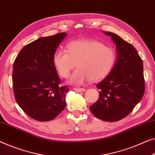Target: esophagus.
I'll list each match as a JSON object with an SVG mask.
<instances>
[{"mask_svg":"<svg viewBox=\"0 0 155 155\" xmlns=\"http://www.w3.org/2000/svg\"><path fill=\"white\" fill-rule=\"evenodd\" d=\"M74 90L77 92H83V91H85V89L84 88H75Z\"/></svg>","mask_w":155,"mask_h":155,"instance_id":"esophagus-1","label":"esophagus"}]
</instances>
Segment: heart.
<instances>
[{"label":"heart","instance_id":"obj_1","mask_svg":"<svg viewBox=\"0 0 155 155\" xmlns=\"http://www.w3.org/2000/svg\"><path fill=\"white\" fill-rule=\"evenodd\" d=\"M115 49L96 40H75L69 42L67 51L59 49L54 53L53 64L62 78H68L76 66L68 82L81 85L104 79L115 66Z\"/></svg>","mask_w":155,"mask_h":155}]
</instances>
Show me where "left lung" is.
I'll use <instances>...</instances> for the list:
<instances>
[{
    "instance_id": "obj_1",
    "label": "left lung",
    "mask_w": 155,
    "mask_h": 155,
    "mask_svg": "<svg viewBox=\"0 0 155 155\" xmlns=\"http://www.w3.org/2000/svg\"><path fill=\"white\" fill-rule=\"evenodd\" d=\"M104 33L116 45L117 58L110 73L96 85L99 98L89 108L100 120L116 122L129 115L144 94L143 61L133 45L115 33Z\"/></svg>"
}]
</instances>
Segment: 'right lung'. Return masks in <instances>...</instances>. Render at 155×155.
I'll list each match as a JSON object with an SVG mask.
<instances>
[{
	"instance_id": "1",
	"label": "right lung",
	"mask_w": 155,
	"mask_h": 155,
	"mask_svg": "<svg viewBox=\"0 0 155 155\" xmlns=\"http://www.w3.org/2000/svg\"><path fill=\"white\" fill-rule=\"evenodd\" d=\"M66 33L40 38L19 51L13 64L12 84L17 104L24 113L40 122L50 121L66 107L69 89L53 64V55Z\"/></svg>"
}]
</instances>
